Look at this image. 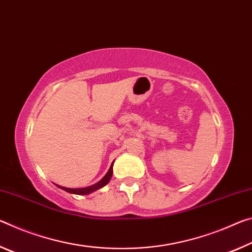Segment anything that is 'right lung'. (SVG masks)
I'll use <instances>...</instances> for the list:
<instances>
[{
	"mask_svg": "<svg viewBox=\"0 0 252 252\" xmlns=\"http://www.w3.org/2000/svg\"><path fill=\"white\" fill-rule=\"evenodd\" d=\"M114 164V162H113ZM113 164L110 165L108 172L106 173V175L102 177V179L99 181L98 183L94 184V185H90V187L87 188H79V189H70V188H64V187H60V185H57L58 188H60L61 189H63V191L68 192V193H71V194H78V195H87L89 193H93L94 191H97V189H101L102 187H105L106 184H108V182L111 179V176H113Z\"/></svg>",
	"mask_w": 252,
	"mask_h": 252,
	"instance_id": "right-lung-1",
	"label": "right lung"
}]
</instances>
